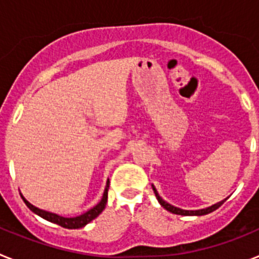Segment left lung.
I'll return each mask as SVG.
<instances>
[{"label":"left lung","mask_w":259,"mask_h":259,"mask_svg":"<svg viewBox=\"0 0 259 259\" xmlns=\"http://www.w3.org/2000/svg\"><path fill=\"white\" fill-rule=\"evenodd\" d=\"M152 188H153V191H154V194H155V197H157L158 202L161 203L162 206H163L164 209L167 210V211H170V212H172V214H178V215H205V214H209V212H211V211H214V210L218 209V207L221 206L222 203H223L224 201H226V200L221 201V202L215 203V205H212V206H210V207H206V209H201V210H183V209H179V207L172 206V205H170V203H167L164 200H162L161 196L158 194L157 189L154 188V185H152Z\"/></svg>","instance_id":"8db88e82"}]
</instances>
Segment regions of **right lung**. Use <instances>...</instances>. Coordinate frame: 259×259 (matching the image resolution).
<instances>
[{
	"instance_id": "add662e5",
	"label": "right lung",
	"mask_w": 259,
	"mask_h": 259,
	"mask_svg": "<svg viewBox=\"0 0 259 259\" xmlns=\"http://www.w3.org/2000/svg\"><path fill=\"white\" fill-rule=\"evenodd\" d=\"M109 184H110V182L107 180L106 188H105L104 196H102L101 201H100V202H98L95 207H92V209L88 210V211L84 212V214L79 215V217H75V218H65V217H61V215L54 214V212L45 211V210H41V209H38V207L33 206V205H32V203H29L26 198L23 197V196H22V198H23V201H24V203L27 205V207H28L31 211H33L35 214H37L38 217H41V218H44L45 221H49V222H52V223H56V224H58V226H61V227L68 228V230H75V228L84 227L85 224H88L89 222H92L93 219L97 218L98 215L104 211L105 206H106V202H107V191H109Z\"/></svg>"
}]
</instances>
